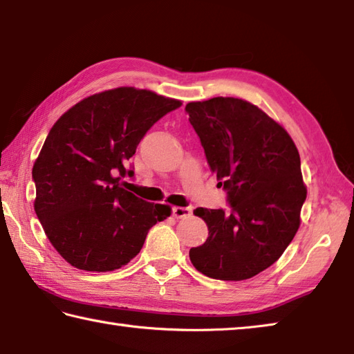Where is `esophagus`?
<instances>
[{"instance_id": "34e87169", "label": "esophagus", "mask_w": 354, "mask_h": 354, "mask_svg": "<svg viewBox=\"0 0 354 354\" xmlns=\"http://www.w3.org/2000/svg\"><path fill=\"white\" fill-rule=\"evenodd\" d=\"M192 214L191 208H185V206H174L172 208V216L176 218H186Z\"/></svg>"}]
</instances>
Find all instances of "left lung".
<instances>
[{
  "label": "left lung",
  "instance_id": "8db88e82",
  "mask_svg": "<svg viewBox=\"0 0 354 354\" xmlns=\"http://www.w3.org/2000/svg\"><path fill=\"white\" fill-rule=\"evenodd\" d=\"M185 111L231 205L230 214L194 211L209 232L189 259L211 279L245 281L274 263L301 225L306 186L299 151L282 124L246 100L214 97Z\"/></svg>",
  "mask_w": 354,
  "mask_h": 354
}]
</instances>
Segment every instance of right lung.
<instances>
[{"mask_svg":"<svg viewBox=\"0 0 354 354\" xmlns=\"http://www.w3.org/2000/svg\"><path fill=\"white\" fill-rule=\"evenodd\" d=\"M182 106L152 91L115 88L73 104L49 131L32 168L33 208L53 248L78 270L106 272L134 259L148 231L171 216L123 188L152 124Z\"/></svg>","mask_w":354,"mask_h":354,"instance_id":"add662e5","label":"right lung"}]
</instances>
